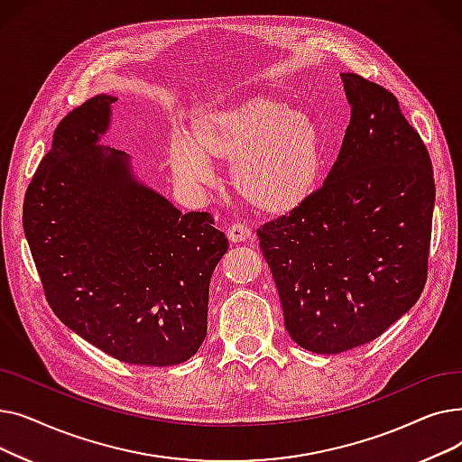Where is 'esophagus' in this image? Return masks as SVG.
Segmentation results:
<instances>
[{"label":"esophagus","mask_w":462,"mask_h":462,"mask_svg":"<svg viewBox=\"0 0 462 462\" xmlns=\"http://www.w3.org/2000/svg\"><path fill=\"white\" fill-rule=\"evenodd\" d=\"M228 239L234 241V244H241V241H247L251 237V230L245 223H234L228 226Z\"/></svg>","instance_id":"1"}]
</instances>
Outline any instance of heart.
<instances>
[{
  "label": "heart",
  "mask_w": 462,
  "mask_h": 462,
  "mask_svg": "<svg viewBox=\"0 0 462 462\" xmlns=\"http://www.w3.org/2000/svg\"><path fill=\"white\" fill-rule=\"evenodd\" d=\"M168 155L176 176L192 187L209 183L211 162L232 164L241 197L260 211L282 215L317 187L322 140L307 114L258 95L194 114L189 136H174Z\"/></svg>",
  "instance_id": "b5f03b06"
}]
</instances>
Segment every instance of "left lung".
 <instances>
[{"mask_svg": "<svg viewBox=\"0 0 462 462\" xmlns=\"http://www.w3.org/2000/svg\"><path fill=\"white\" fill-rule=\"evenodd\" d=\"M350 124L322 187L256 230L301 348L341 354L367 345L420 300L434 209L430 155L397 97L341 75Z\"/></svg>", "mask_w": 462, "mask_h": 462, "instance_id": "obj_1", "label": "left lung"}]
</instances>
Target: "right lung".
I'll list each match as a JSON object with an SVG mask.
<instances>
[{"label": "right lung", "instance_id": "right-lung-1", "mask_svg": "<svg viewBox=\"0 0 462 462\" xmlns=\"http://www.w3.org/2000/svg\"><path fill=\"white\" fill-rule=\"evenodd\" d=\"M116 97L70 110L33 174L22 223L48 305L88 343L133 365L187 361L208 331L209 279L228 239L181 213L99 145Z\"/></svg>", "mask_w": 462, "mask_h": 462}]
</instances>
